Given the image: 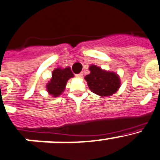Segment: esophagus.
<instances>
[{
  "mask_svg": "<svg viewBox=\"0 0 160 160\" xmlns=\"http://www.w3.org/2000/svg\"><path fill=\"white\" fill-rule=\"evenodd\" d=\"M83 73L82 72H80V73H79V74H77L76 75V77H78V78H82V77H83Z\"/></svg>",
  "mask_w": 160,
  "mask_h": 160,
  "instance_id": "34e87169",
  "label": "esophagus"
}]
</instances>
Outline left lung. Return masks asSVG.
<instances>
[{
    "mask_svg": "<svg viewBox=\"0 0 160 160\" xmlns=\"http://www.w3.org/2000/svg\"><path fill=\"white\" fill-rule=\"evenodd\" d=\"M90 74L85 77L90 90L100 96H108L114 94L120 86V80L117 74L102 70L96 65L89 68Z\"/></svg>",
    "mask_w": 160,
    "mask_h": 160,
    "instance_id": "1",
    "label": "left lung"
}]
</instances>
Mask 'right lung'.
<instances>
[{"mask_svg": "<svg viewBox=\"0 0 160 160\" xmlns=\"http://www.w3.org/2000/svg\"><path fill=\"white\" fill-rule=\"evenodd\" d=\"M73 76L70 68H65L64 69L59 68L54 70L52 73L51 80L47 84L48 93L54 97L60 96L64 92L68 80Z\"/></svg>", "mask_w": 160, "mask_h": 160, "instance_id": "right-lung-1", "label": "right lung"}]
</instances>
